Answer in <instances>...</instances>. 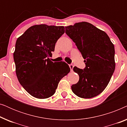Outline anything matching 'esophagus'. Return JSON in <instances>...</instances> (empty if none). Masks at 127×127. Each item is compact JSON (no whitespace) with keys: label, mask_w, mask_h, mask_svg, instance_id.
<instances>
[{"label":"esophagus","mask_w":127,"mask_h":127,"mask_svg":"<svg viewBox=\"0 0 127 127\" xmlns=\"http://www.w3.org/2000/svg\"><path fill=\"white\" fill-rule=\"evenodd\" d=\"M73 67H74V66L73 64H70V65H69V67H70V71H73Z\"/></svg>","instance_id":"obj_1"}]
</instances>
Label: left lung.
<instances>
[{"label":"left lung","mask_w":127,"mask_h":127,"mask_svg":"<svg viewBox=\"0 0 127 127\" xmlns=\"http://www.w3.org/2000/svg\"><path fill=\"white\" fill-rule=\"evenodd\" d=\"M65 33L75 43L86 64L83 69L73 67L79 80L71 87L73 93L82 98L96 96L105 89L114 72V45L105 32L87 22L66 27Z\"/></svg>","instance_id":"obj_1"}]
</instances>
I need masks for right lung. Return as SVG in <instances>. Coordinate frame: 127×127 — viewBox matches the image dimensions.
Wrapping results in <instances>:
<instances>
[{"mask_svg":"<svg viewBox=\"0 0 127 127\" xmlns=\"http://www.w3.org/2000/svg\"><path fill=\"white\" fill-rule=\"evenodd\" d=\"M64 33V27L36 25L17 40L13 56L17 78L24 89L36 98L53 95L61 79L70 72L65 62H53L49 58Z\"/></svg>","mask_w":127,"mask_h":127,"instance_id":"add662e5","label":"right lung"}]
</instances>
